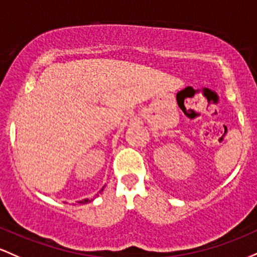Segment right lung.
I'll use <instances>...</instances> for the list:
<instances>
[{
    "label": "right lung",
    "instance_id": "obj_1",
    "mask_svg": "<svg viewBox=\"0 0 257 257\" xmlns=\"http://www.w3.org/2000/svg\"><path fill=\"white\" fill-rule=\"evenodd\" d=\"M102 191H103V188H102ZM90 199H83V200H80V201H77V203H80V204H86V203H90Z\"/></svg>",
    "mask_w": 257,
    "mask_h": 257
}]
</instances>
